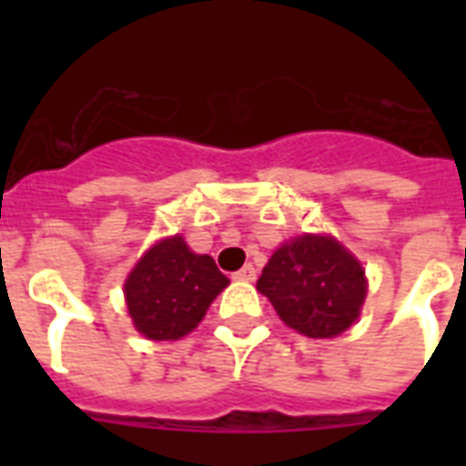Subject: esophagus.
<instances>
[{"label":"esophagus","instance_id":"obj_1","mask_svg":"<svg viewBox=\"0 0 466 466\" xmlns=\"http://www.w3.org/2000/svg\"><path fill=\"white\" fill-rule=\"evenodd\" d=\"M234 278H237V280H248V283H251V280H256V268L251 266V263H247L244 268L234 273Z\"/></svg>","mask_w":466,"mask_h":466}]
</instances>
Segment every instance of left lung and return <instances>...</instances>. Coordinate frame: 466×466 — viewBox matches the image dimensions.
I'll return each instance as SVG.
<instances>
[{
	"mask_svg": "<svg viewBox=\"0 0 466 466\" xmlns=\"http://www.w3.org/2000/svg\"><path fill=\"white\" fill-rule=\"evenodd\" d=\"M256 288L290 329L333 339L358 319L368 285L362 266L339 241L305 234L270 256Z\"/></svg>",
	"mask_w": 466,
	"mask_h": 466,
	"instance_id": "obj_1",
	"label": "left lung"
}]
</instances>
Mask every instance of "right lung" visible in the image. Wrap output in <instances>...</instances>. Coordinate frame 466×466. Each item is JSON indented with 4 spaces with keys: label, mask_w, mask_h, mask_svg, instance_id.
I'll use <instances>...</instances> for the list:
<instances>
[{
    "label": "right lung",
    "mask_w": 466,
    "mask_h": 466,
    "mask_svg": "<svg viewBox=\"0 0 466 466\" xmlns=\"http://www.w3.org/2000/svg\"><path fill=\"white\" fill-rule=\"evenodd\" d=\"M227 285L210 256L193 254L181 237H171L149 248L127 276V311L147 339H181L200 324Z\"/></svg>",
    "instance_id": "1"
}]
</instances>
